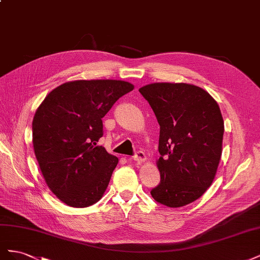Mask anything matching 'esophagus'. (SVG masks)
Returning <instances> with one entry per match:
<instances>
[{
  "label": "esophagus",
  "mask_w": 260,
  "mask_h": 260,
  "mask_svg": "<svg viewBox=\"0 0 260 260\" xmlns=\"http://www.w3.org/2000/svg\"><path fill=\"white\" fill-rule=\"evenodd\" d=\"M145 159H146V156L142 151H138L135 154V156H133V160H136L138 162H143Z\"/></svg>",
  "instance_id": "esophagus-1"
}]
</instances>
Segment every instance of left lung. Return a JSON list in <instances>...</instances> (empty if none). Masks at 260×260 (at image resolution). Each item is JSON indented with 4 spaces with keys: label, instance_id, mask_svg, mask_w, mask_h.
<instances>
[{
    "label": "left lung",
    "instance_id": "left-lung-1",
    "mask_svg": "<svg viewBox=\"0 0 260 260\" xmlns=\"http://www.w3.org/2000/svg\"><path fill=\"white\" fill-rule=\"evenodd\" d=\"M160 125L153 199L168 207L187 205L206 192L222 153L223 119L217 102L200 86L158 82L140 90Z\"/></svg>",
    "mask_w": 260,
    "mask_h": 260
}]
</instances>
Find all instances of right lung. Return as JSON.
Segmentation results:
<instances>
[{
  "label": "right lung",
  "instance_id": "add662e5",
  "mask_svg": "<svg viewBox=\"0 0 260 260\" xmlns=\"http://www.w3.org/2000/svg\"><path fill=\"white\" fill-rule=\"evenodd\" d=\"M133 88L121 80L66 82L37 109V160L50 190L68 206L88 207L103 196L118 158L98 145L103 137L102 118Z\"/></svg>",
  "mask_w": 260,
  "mask_h": 260
}]
</instances>
